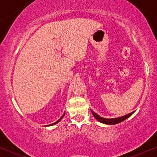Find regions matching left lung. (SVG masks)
I'll use <instances>...</instances> for the list:
<instances>
[{
	"mask_svg": "<svg viewBox=\"0 0 157 157\" xmlns=\"http://www.w3.org/2000/svg\"><path fill=\"white\" fill-rule=\"evenodd\" d=\"M92 112V114L94 115L95 118L97 119L98 121H100L102 123H105V124H108V125H115V124H117L119 122H121L124 120H126L127 118H128L129 117L131 116L133 114V113H130L128 114L125 115V116L121 117H118V118H114V119H105V118H102L101 117H100L99 115H97V113H95L94 111H91Z\"/></svg>",
	"mask_w": 157,
	"mask_h": 157,
	"instance_id": "obj_1",
	"label": "left lung"
}]
</instances>
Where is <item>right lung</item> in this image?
<instances>
[{"mask_svg": "<svg viewBox=\"0 0 157 157\" xmlns=\"http://www.w3.org/2000/svg\"><path fill=\"white\" fill-rule=\"evenodd\" d=\"M64 115H65V113H63V116H62V117H60V120H57V122H55V123L52 124V125H55V124H56V123H57V122H60V120H61V119H62V118H63V117H64Z\"/></svg>", "mask_w": 157, "mask_h": 157, "instance_id": "1", "label": "right lung"}]
</instances>
